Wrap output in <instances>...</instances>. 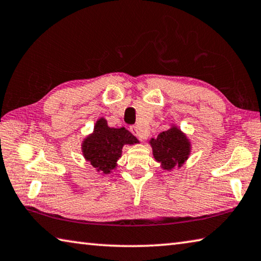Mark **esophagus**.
<instances>
[{"instance_id":"1","label":"esophagus","mask_w":261,"mask_h":261,"mask_svg":"<svg viewBox=\"0 0 261 261\" xmlns=\"http://www.w3.org/2000/svg\"><path fill=\"white\" fill-rule=\"evenodd\" d=\"M130 132H132V134L135 135L136 138H139L141 141H143V140H145V138H147V136H145L143 133H141V130L139 129L138 126H132Z\"/></svg>"}]
</instances>
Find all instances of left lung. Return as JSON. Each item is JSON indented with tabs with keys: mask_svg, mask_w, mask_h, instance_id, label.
<instances>
[{
	"mask_svg": "<svg viewBox=\"0 0 261 261\" xmlns=\"http://www.w3.org/2000/svg\"><path fill=\"white\" fill-rule=\"evenodd\" d=\"M149 143L152 148V154L156 162L161 163V167L166 171H172L175 167L180 168L191 152L189 139L173 123L170 129L162 132L157 139H151Z\"/></svg>",
	"mask_w": 261,
	"mask_h": 261,
	"instance_id": "1",
	"label": "left lung"
}]
</instances>
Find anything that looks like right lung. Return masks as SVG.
<instances>
[{
    "mask_svg": "<svg viewBox=\"0 0 261 261\" xmlns=\"http://www.w3.org/2000/svg\"><path fill=\"white\" fill-rule=\"evenodd\" d=\"M139 140L125 127L111 128L104 118H99L93 133L82 141L81 151L86 162H89L99 174H110L117 168L123 145H133Z\"/></svg>",
    "mask_w": 261,
    "mask_h": 261,
    "instance_id": "obj_1",
    "label": "right lung"
}]
</instances>
